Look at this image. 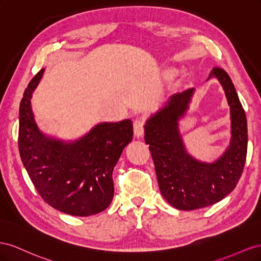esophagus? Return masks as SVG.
<instances>
[{
    "instance_id": "1",
    "label": "esophagus",
    "mask_w": 261,
    "mask_h": 261,
    "mask_svg": "<svg viewBox=\"0 0 261 261\" xmlns=\"http://www.w3.org/2000/svg\"><path fill=\"white\" fill-rule=\"evenodd\" d=\"M133 129H135V136L137 138H140L143 136V132H144V123L143 121L141 120V119H137L133 122Z\"/></svg>"
}]
</instances>
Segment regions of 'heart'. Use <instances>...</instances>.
<instances>
[{"label": "heart", "instance_id": "1", "mask_svg": "<svg viewBox=\"0 0 261 261\" xmlns=\"http://www.w3.org/2000/svg\"><path fill=\"white\" fill-rule=\"evenodd\" d=\"M175 75V71L174 70H166L165 71V77L166 79H172Z\"/></svg>", "mask_w": 261, "mask_h": 261}]
</instances>
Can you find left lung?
Here are the masks:
<instances>
[{
  "label": "left lung",
  "instance_id": "left-lung-1",
  "mask_svg": "<svg viewBox=\"0 0 261 261\" xmlns=\"http://www.w3.org/2000/svg\"><path fill=\"white\" fill-rule=\"evenodd\" d=\"M229 106L230 141L220 158L212 163L193 158L185 146L179 120L186 116L195 88L170 96L147 119L144 140L154 161L162 196L178 210L189 211L212 205L233 191L242 176L247 155V120L228 74L214 68Z\"/></svg>",
  "mask_w": 261,
  "mask_h": 261
}]
</instances>
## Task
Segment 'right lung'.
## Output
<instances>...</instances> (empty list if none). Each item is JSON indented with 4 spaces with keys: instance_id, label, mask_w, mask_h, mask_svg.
Instances as JSON below:
<instances>
[{
    "instance_id": "add662e5",
    "label": "right lung",
    "mask_w": 261,
    "mask_h": 261,
    "mask_svg": "<svg viewBox=\"0 0 261 261\" xmlns=\"http://www.w3.org/2000/svg\"><path fill=\"white\" fill-rule=\"evenodd\" d=\"M43 72L41 69L29 82L20 101L21 162L49 205L75 217L97 214L113 201V170L123 148L132 141V121L101 122L74 141L44 135L37 125L31 102Z\"/></svg>"
}]
</instances>
